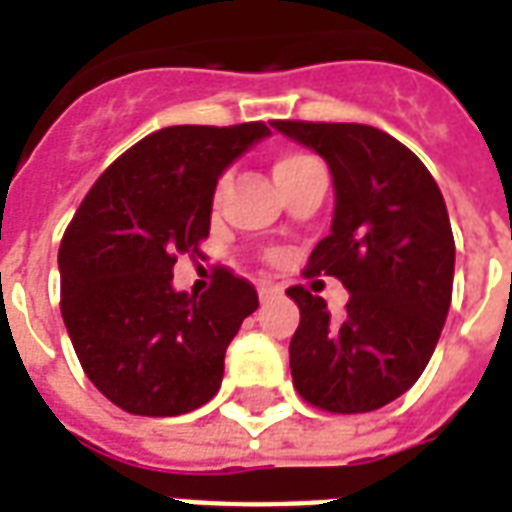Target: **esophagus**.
Listing matches in <instances>:
<instances>
[{
	"label": "esophagus",
	"instance_id": "esophagus-1",
	"mask_svg": "<svg viewBox=\"0 0 512 512\" xmlns=\"http://www.w3.org/2000/svg\"><path fill=\"white\" fill-rule=\"evenodd\" d=\"M257 296H260L263 304H268V301H274L282 296V288L274 285V282H266V279H263V282H257Z\"/></svg>",
	"mask_w": 512,
	"mask_h": 512
}]
</instances>
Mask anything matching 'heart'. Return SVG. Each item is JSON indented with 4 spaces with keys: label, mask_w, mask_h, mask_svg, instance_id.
Wrapping results in <instances>:
<instances>
[{
    "label": "heart",
    "mask_w": 512,
    "mask_h": 512,
    "mask_svg": "<svg viewBox=\"0 0 512 512\" xmlns=\"http://www.w3.org/2000/svg\"><path fill=\"white\" fill-rule=\"evenodd\" d=\"M310 161H315V158L304 156V153H282V156H277V161H274V180L285 178L288 172L304 167V164H310Z\"/></svg>",
    "instance_id": "heart-1"
}]
</instances>
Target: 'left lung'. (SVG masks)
Returning <instances> with one entry per match:
<instances>
[{"label":"left lung","instance_id":"obj_1","mask_svg":"<svg viewBox=\"0 0 512 512\" xmlns=\"http://www.w3.org/2000/svg\"><path fill=\"white\" fill-rule=\"evenodd\" d=\"M326 161L329 235L307 274H332L351 299L334 321L321 296L288 288L301 312L290 340L299 395L334 414H362L414 386L447 321L455 274L450 216L425 164L395 136L359 123H271Z\"/></svg>","mask_w":512,"mask_h":512}]
</instances>
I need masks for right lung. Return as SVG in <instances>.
Wrapping results in <instances>:
<instances>
[{
	"label": "right lung",
	"instance_id": "1",
	"mask_svg": "<svg viewBox=\"0 0 512 512\" xmlns=\"http://www.w3.org/2000/svg\"><path fill=\"white\" fill-rule=\"evenodd\" d=\"M271 134L263 123L169 126L95 180L60 244L62 321L95 389L139 417L208 403L224 351L257 293L216 271L208 293L175 290L180 255H200L224 169Z\"/></svg>",
	"mask_w": 512,
	"mask_h": 512
}]
</instances>
